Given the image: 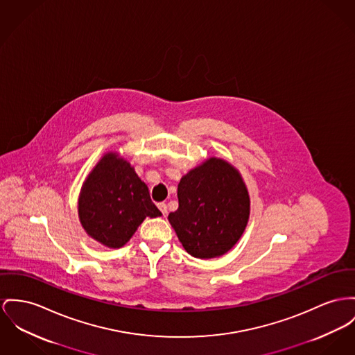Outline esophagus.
Returning <instances> with one entry per match:
<instances>
[{
	"label": "esophagus",
	"mask_w": 355,
	"mask_h": 355,
	"mask_svg": "<svg viewBox=\"0 0 355 355\" xmlns=\"http://www.w3.org/2000/svg\"><path fill=\"white\" fill-rule=\"evenodd\" d=\"M157 207H159V210L163 213V215H166V205L164 202H162V203H159L157 205Z\"/></svg>",
	"instance_id": "34e87169"
}]
</instances>
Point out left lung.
I'll return each instance as SVG.
<instances>
[{
  "label": "left lung",
  "instance_id": "8db88e82",
  "mask_svg": "<svg viewBox=\"0 0 355 355\" xmlns=\"http://www.w3.org/2000/svg\"><path fill=\"white\" fill-rule=\"evenodd\" d=\"M179 209L168 220L186 252L196 259L227 253L243 234L250 214L249 192L230 163L210 157L178 186Z\"/></svg>",
  "mask_w": 355,
  "mask_h": 355
}]
</instances>
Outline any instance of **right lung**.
<instances>
[{
    "instance_id": "obj_1",
    "label": "right lung",
    "mask_w": 355,
    "mask_h": 355,
    "mask_svg": "<svg viewBox=\"0 0 355 355\" xmlns=\"http://www.w3.org/2000/svg\"><path fill=\"white\" fill-rule=\"evenodd\" d=\"M78 213L86 233L112 249L123 246L146 216L162 215L146 184L117 152L106 153L89 173Z\"/></svg>"
}]
</instances>
